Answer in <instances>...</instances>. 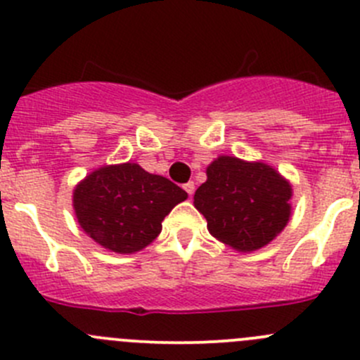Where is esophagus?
Here are the masks:
<instances>
[{
    "instance_id": "34e87169",
    "label": "esophagus",
    "mask_w": 360,
    "mask_h": 360,
    "mask_svg": "<svg viewBox=\"0 0 360 360\" xmlns=\"http://www.w3.org/2000/svg\"><path fill=\"white\" fill-rule=\"evenodd\" d=\"M184 190H186V193L191 197V195L195 193V183H193V181H190V183L184 184Z\"/></svg>"
}]
</instances>
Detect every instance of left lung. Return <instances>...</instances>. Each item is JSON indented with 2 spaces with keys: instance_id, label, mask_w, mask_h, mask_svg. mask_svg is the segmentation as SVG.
I'll return each mask as SVG.
<instances>
[{
  "instance_id": "1",
  "label": "left lung",
  "mask_w": 360,
  "mask_h": 360,
  "mask_svg": "<svg viewBox=\"0 0 360 360\" xmlns=\"http://www.w3.org/2000/svg\"><path fill=\"white\" fill-rule=\"evenodd\" d=\"M291 197V184L266 163L219 157L207 167V181L195 191L193 200L212 237L250 252L284 230Z\"/></svg>"
}]
</instances>
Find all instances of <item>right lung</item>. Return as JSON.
<instances>
[{
  "label": "right lung",
  "mask_w": 360,
  "mask_h": 360,
  "mask_svg": "<svg viewBox=\"0 0 360 360\" xmlns=\"http://www.w3.org/2000/svg\"><path fill=\"white\" fill-rule=\"evenodd\" d=\"M188 193L137 163L94 170L72 191L79 226L104 249L132 254L150 245L162 221Z\"/></svg>",
  "instance_id": "add662e5"
}]
</instances>
